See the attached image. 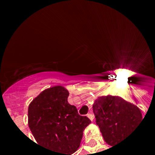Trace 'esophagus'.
Segmentation results:
<instances>
[{
    "label": "esophagus",
    "instance_id": "obj_1",
    "mask_svg": "<svg viewBox=\"0 0 155 155\" xmlns=\"http://www.w3.org/2000/svg\"><path fill=\"white\" fill-rule=\"evenodd\" d=\"M87 117L89 118L92 121L93 120V119H94V116H93V114H92V113H88V114H87Z\"/></svg>",
    "mask_w": 155,
    "mask_h": 155
}]
</instances>
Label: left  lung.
<instances>
[{
    "label": "left lung",
    "instance_id": "obj_1",
    "mask_svg": "<svg viewBox=\"0 0 155 155\" xmlns=\"http://www.w3.org/2000/svg\"><path fill=\"white\" fill-rule=\"evenodd\" d=\"M92 108L104 139L112 147L127 137L142 120L139 108L119 97H98Z\"/></svg>",
    "mask_w": 155,
    "mask_h": 155
}]
</instances>
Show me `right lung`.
I'll return each mask as SVG.
<instances>
[{
	"mask_svg": "<svg viewBox=\"0 0 155 155\" xmlns=\"http://www.w3.org/2000/svg\"><path fill=\"white\" fill-rule=\"evenodd\" d=\"M69 92L62 86L42 91L28 108V125L38 145L52 155H71L80 147L83 132L91 123L68 101Z\"/></svg>",
	"mask_w": 155,
	"mask_h": 155,
	"instance_id": "obj_1",
	"label": "right lung"
}]
</instances>
